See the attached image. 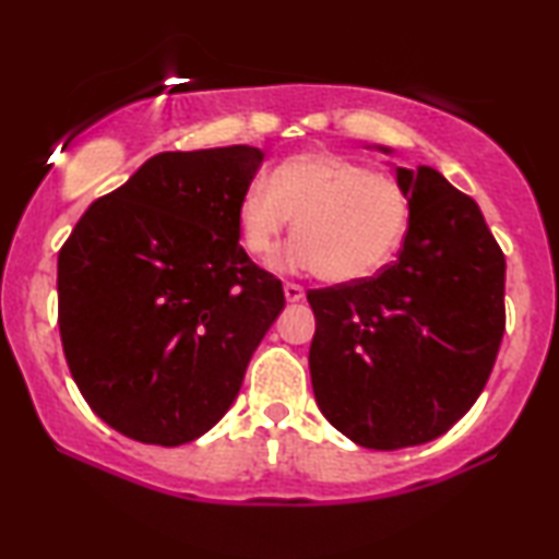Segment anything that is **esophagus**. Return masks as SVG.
I'll use <instances>...</instances> for the list:
<instances>
[{"label": "esophagus", "mask_w": 559, "mask_h": 559, "mask_svg": "<svg viewBox=\"0 0 559 559\" xmlns=\"http://www.w3.org/2000/svg\"><path fill=\"white\" fill-rule=\"evenodd\" d=\"M285 297H287V302H300L305 297V289L300 285H295V282H287Z\"/></svg>", "instance_id": "obj_1"}]
</instances>
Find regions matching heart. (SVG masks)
<instances>
[{
	"mask_svg": "<svg viewBox=\"0 0 559 559\" xmlns=\"http://www.w3.org/2000/svg\"><path fill=\"white\" fill-rule=\"evenodd\" d=\"M409 195L400 182L333 152H300L251 180L236 205V231L249 257H270L287 231L297 239L280 266L318 270L328 282H358L396 254L409 226Z\"/></svg>",
	"mask_w": 559,
	"mask_h": 559,
	"instance_id": "b5f03b06",
	"label": "heart"
}]
</instances>
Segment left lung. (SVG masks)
<instances>
[{
    "mask_svg": "<svg viewBox=\"0 0 559 559\" xmlns=\"http://www.w3.org/2000/svg\"><path fill=\"white\" fill-rule=\"evenodd\" d=\"M394 170L412 205L396 262L308 293L318 407L371 450L448 432L484 392L507 328V259L478 203L427 165Z\"/></svg>",
    "mask_w": 559,
    "mask_h": 559,
    "instance_id": "1",
    "label": "left lung"
}]
</instances>
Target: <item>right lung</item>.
Segmentation results:
<instances>
[{
    "label": "right lung",
    "instance_id": "obj_1",
    "mask_svg": "<svg viewBox=\"0 0 559 559\" xmlns=\"http://www.w3.org/2000/svg\"><path fill=\"white\" fill-rule=\"evenodd\" d=\"M264 152H159L88 205L58 254L71 377L114 430L175 448L231 407L282 282L239 247L236 205Z\"/></svg>",
    "mask_w": 559,
    "mask_h": 559
}]
</instances>
